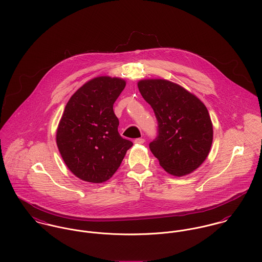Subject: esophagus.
Segmentation results:
<instances>
[{
    "label": "esophagus",
    "mask_w": 262,
    "mask_h": 262,
    "mask_svg": "<svg viewBox=\"0 0 262 262\" xmlns=\"http://www.w3.org/2000/svg\"><path fill=\"white\" fill-rule=\"evenodd\" d=\"M135 143H136V144H139V145H143V144L145 143V139H143V138L136 139V140H135Z\"/></svg>",
    "instance_id": "obj_1"
}]
</instances>
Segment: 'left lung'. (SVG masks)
Segmentation results:
<instances>
[{"mask_svg":"<svg viewBox=\"0 0 262 262\" xmlns=\"http://www.w3.org/2000/svg\"><path fill=\"white\" fill-rule=\"evenodd\" d=\"M158 120L149 149L169 174L181 177L198 169L209 155L213 125L207 107L194 94L165 79L138 83Z\"/></svg>","mask_w":262,"mask_h":262,"instance_id":"1","label":"left lung"}]
</instances>
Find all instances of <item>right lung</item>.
<instances>
[{
	"label": "right lung",
	"instance_id": "1",
	"mask_svg": "<svg viewBox=\"0 0 262 262\" xmlns=\"http://www.w3.org/2000/svg\"><path fill=\"white\" fill-rule=\"evenodd\" d=\"M125 88L121 78L89 80L68 100L60 119L56 143L68 169L89 183H102L119 168L133 143L118 134L114 103Z\"/></svg>",
	"mask_w": 262,
	"mask_h": 262
}]
</instances>
